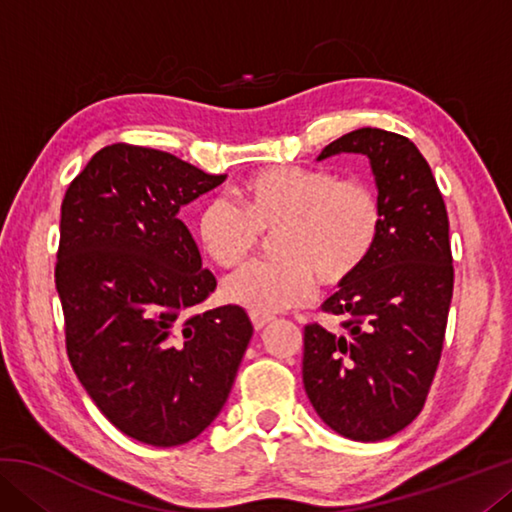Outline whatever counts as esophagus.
<instances>
[{"instance_id": "esophagus-1", "label": "esophagus", "mask_w": 512, "mask_h": 512, "mask_svg": "<svg viewBox=\"0 0 512 512\" xmlns=\"http://www.w3.org/2000/svg\"><path fill=\"white\" fill-rule=\"evenodd\" d=\"M250 320H253L255 329H264L268 323H271L273 316L264 314V311H250Z\"/></svg>"}]
</instances>
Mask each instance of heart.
Here are the masks:
<instances>
[{"label": "heart", "mask_w": 512, "mask_h": 512, "mask_svg": "<svg viewBox=\"0 0 512 512\" xmlns=\"http://www.w3.org/2000/svg\"><path fill=\"white\" fill-rule=\"evenodd\" d=\"M239 201L214 196L196 216V239L221 268L244 264L262 232H275L280 259L253 262L223 282V296L250 311H282L305 305L316 275L339 287L366 264L381 232V203L361 180L298 164H271L239 185Z\"/></svg>", "instance_id": "obj_1"}]
</instances>
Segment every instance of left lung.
I'll return each mask as SVG.
<instances>
[{
    "mask_svg": "<svg viewBox=\"0 0 512 512\" xmlns=\"http://www.w3.org/2000/svg\"><path fill=\"white\" fill-rule=\"evenodd\" d=\"M339 153L370 160L384 221L366 264L323 302L345 332L305 327L302 381L329 429L375 443L418 418L436 375L454 291L449 219L411 140L359 128L327 144L318 160Z\"/></svg>",
    "mask_w": 512,
    "mask_h": 512,
    "instance_id": "left-lung-1",
    "label": "left lung"
}]
</instances>
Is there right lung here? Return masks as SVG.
Listing matches in <instances>:
<instances>
[{
	"instance_id": "obj_1",
	"label": "right lung",
	"mask_w": 512,
	"mask_h": 512,
	"mask_svg": "<svg viewBox=\"0 0 512 512\" xmlns=\"http://www.w3.org/2000/svg\"><path fill=\"white\" fill-rule=\"evenodd\" d=\"M223 180L171 153L112 144L60 205L56 291L69 363L99 411L153 447L210 427L253 336L237 305L189 314L216 277L178 212Z\"/></svg>"
}]
</instances>
